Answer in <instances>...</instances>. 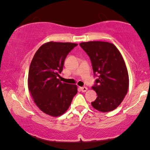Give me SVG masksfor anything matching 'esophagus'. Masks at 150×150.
Wrapping results in <instances>:
<instances>
[{"mask_svg": "<svg viewBox=\"0 0 150 150\" xmlns=\"http://www.w3.org/2000/svg\"><path fill=\"white\" fill-rule=\"evenodd\" d=\"M80 89L82 92H85L87 90V87H80Z\"/></svg>", "mask_w": 150, "mask_h": 150, "instance_id": "34e87169", "label": "esophagus"}]
</instances>
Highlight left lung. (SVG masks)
<instances>
[{"instance_id":"left-lung-1","label":"left lung","mask_w":150,"mask_h":150,"mask_svg":"<svg viewBox=\"0 0 150 150\" xmlns=\"http://www.w3.org/2000/svg\"><path fill=\"white\" fill-rule=\"evenodd\" d=\"M80 46L90 58L94 75H98L92 87L97 94L92 106L101 112L116 109L129 87L128 70L120 51L113 44L105 42H82Z\"/></svg>"}]
</instances>
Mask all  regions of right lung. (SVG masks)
<instances>
[{
	"mask_svg": "<svg viewBox=\"0 0 150 150\" xmlns=\"http://www.w3.org/2000/svg\"><path fill=\"white\" fill-rule=\"evenodd\" d=\"M77 44L50 42L37 50L31 62L28 88L41 111L57 117L68 110L77 93L75 85L61 82L58 77L66 56Z\"/></svg>",
	"mask_w": 150,
	"mask_h": 150,
	"instance_id": "obj_1",
	"label": "right lung"
}]
</instances>
